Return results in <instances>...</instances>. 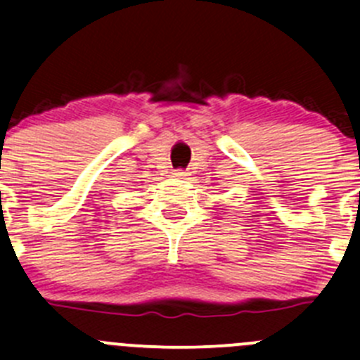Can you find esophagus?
<instances>
[{
  "label": "esophagus",
  "mask_w": 360,
  "mask_h": 360,
  "mask_svg": "<svg viewBox=\"0 0 360 360\" xmlns=\"http://www.w3.org/2000/svg\"><path fill=\"white\" fill-rule=\"evenodd\" d=\"M174 177H177V179H186L188 172H184V170H176V172H174Z\"/></svg>",
  "instance_id": "esophagus-1"
}]
</instances>
